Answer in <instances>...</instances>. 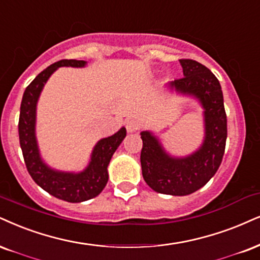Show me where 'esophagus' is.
Returning a JSON list of instances; mask_svg holds the SVG:
<instances>
[{"instance_id": "obj_1", "label": "esophagus", "mask_w": 260, "mask_h": 260, "mask_svg": "<svg viewBox=\"0 0 260 260\" xmlns=\"http://www.w3.org/2000/svg\"><path fill=\"white\" fill-rule=\"evenodd\" d=\"M125 126H126L127 133H135L140 127V123L136 119H129L125 121Z\"/></svg>"}]
</instances>
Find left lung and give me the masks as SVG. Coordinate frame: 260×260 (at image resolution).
Masks as SVG:
<instances>
[{
    "mask_svg": "<svg viewBox=\"0 0 260 260\" xmlns=\"http://www.w3.org/2000/svg\"><path fill=\"white\" fill-rule=\"evenodd\" d=\"M183 77L170 86L193 95L204 107L205 140L200 149L187 158L166 154L149 131H142L141 166L146 183L156 193L183 197L197 191L213 177L222 162L226 130V114L219 81L206 66L191 59H181Z\"/></svg>",
    "mask_w": 260,
    "mask_h": 260,
    "instance_id": "left-lung-1",
    "label": "left lung"
}]
</instances>
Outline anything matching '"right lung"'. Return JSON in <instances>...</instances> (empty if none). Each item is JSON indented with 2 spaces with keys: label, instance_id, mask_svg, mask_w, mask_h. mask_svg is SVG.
Masks as SVG:
<instances>
[{
  "label": "right lung",
  "instance_id": "add662e5",
  "mask_svg": "<svg viewBox=\"0 0 260 260\" xmlns=\"http://www.w3.org/2000/svg\"><path fill=\"white\" fill-rule=\"evenodd\" d=\"M84 65L85 61L83 60L65 59L47 67L25 89L19 115V141L28 174L42 189L69 203H82L101 193L108 181L107 166L112 155L126 136V130L121 127L113 136L99 141L92 150L90 164L79 174L54 171L42 161L35 136L38 96L48 78L57 67H83Z\"/></svg>",
  "mask_w": 260,
  "mask_h": 260
}]
</instances>
